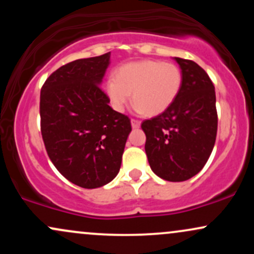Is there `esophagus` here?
<instances>
[{
  "label": "esophagus",
  "instance_id": "1",
  "mask_svg": "<svg viewBox=\"0 0 254 254\" xmlns=\"http://www.w3.org/2000/svg\"><path fill=\"white\" fill-rule=\"evenodd\" d=\"M131 127H132L133 129H137V127H141V122L137 121V119H131Z\"/></svg>",
  "mask_w": 254,
  "mask_h": 254
}]
</instances>
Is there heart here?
Instances as JSON below:
<instances>
[{
	"label": "heart",
	"mask_w": 254,
	"mask_h": 254,
	"mask_svg": "<svg viewBox=\"0 0 254 254\" xmlns=\"http://www.w3.org/2000/svg\"><path fill=\"white\" fill-rule=\"evenodd\" d=\"M183 86L179 66L161 61H139L121 66L116 78L106 82V93L113 107L123 111L132 93L133 109L156 116L170 109Z\"/></svg>",
	"instance_id": "heart-1"
}]
</instances>
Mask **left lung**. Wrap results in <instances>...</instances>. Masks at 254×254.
<instances>
[{"label": "left lung", "instance_id": "1", "mask_svg": "<svg viewBox=\"0 0 254 254\" xmlns=\"http://www.w3.org/2000/svg\"><path fill=\"white\" fill-rule=\"evenodd\" d=\"M173 60L183 74L182 90L170 109L141 127L151 171L167 182H185L202 170L214 148L216 95L210 77L197 63Z\"/></svg>", "mask_w": 254, "mask_h": 254}]
</instances>
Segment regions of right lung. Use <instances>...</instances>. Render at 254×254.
Returning <instances> with one entry per match:
<instances>
[{
    "instance_id": "add662e5",
    "label": "right lung",
    "mask_w": 254,
    "mask_h": 254,
    "mask_svg": "<svg viewBox=\"0 0 254 254\" xmlns=\"http://www.w3.org/2000/svg\"><path fill=\"white\" fill-rule=\"evenodd\" d=\"M111 54L76 60L52 72L40 92V127L52 164L83 189L112 182L131 132L130 119L101 90Z\"/></svg>"
}]
</instances>
